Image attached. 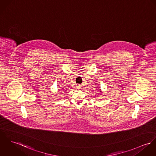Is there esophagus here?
Wrapping results in <instances>:
<instances>
[{"label":"esophagus","instance_id":"34e87169","mask_svg":"<svg viewBox=\"0 0 156 156\" xmlns=\"http://www.w3.org/2000/svg\"><path fill=\"white\" fill-rule=\"evenodd\" d=\"M76 88L77 89H82V86H80V85H77L76 86Z\"/></svg>","mask_w":156,"mask_h":156}]
</instances>
